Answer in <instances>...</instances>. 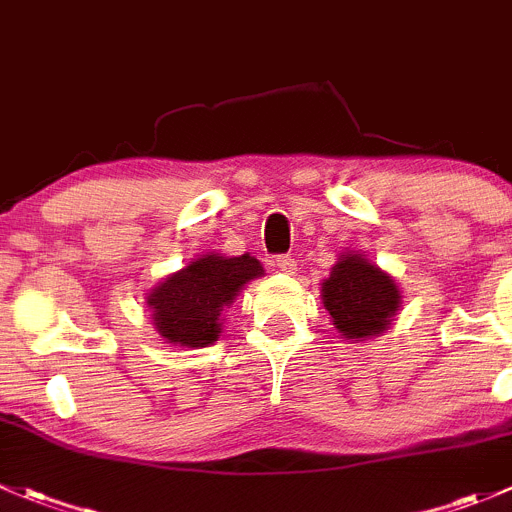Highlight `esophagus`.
Returning a JSON list of instances; mask_svg holds the SVG:
<instances>
[{
  "label": "esophagus",
  "mask_w": 512,
  "mask_h": 512,
  "mask_svg": "<svg viewBox=\"0 0 512 512\" xmlns=\"http://www.w3.org/2000/svg\"><path fill=\"white\" fill-rule=\"evenodd\" d=\"M275 265H277V270L287 272V275H292V272L297 270L295 257H290V255H277V257H275Z\"/></svg>",
  "instance_id": "34e87169"
}]
</instances>
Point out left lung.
Masks as SVG:
<instances>
[{
  "instance_id": "8db88e82",
  "label": "left lung",
  "mask_w": 512,
  "mask_h": 512,
  "mask_svg": "<svg viewBox=\"0 0 512 512\" xmlns=\"http://www.w3.org/2000/svg\"><path fill=\"white\" fill-rule=\"evenodd\" d=\"M322 302L332 325L350 340L380 335L398 315L400 292L395 280L360 255H345L322 282Z\"/></svg>"
}]
</instances>
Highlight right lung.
I'll return each instance as SVG.
<instances>
[{
	"instance_id": "add662e5",
	"label": "right lung",
	"mask_w": 512,
	"mask_h": 512,
	"mask_svg": "<svg viewBox=\"0 0 512 512\" xmlns=\"http://www.w3.org/2000/svg\"><path fill=\"white\" fill-rule=\"evenodd\" d=\"M262 272L260 262L250 255L200 257L167 277L147 300L155 312L157 330L175 345H212L220 337L222 307L230 305L242 285Z\"/></svg>"
}]
</instances>
